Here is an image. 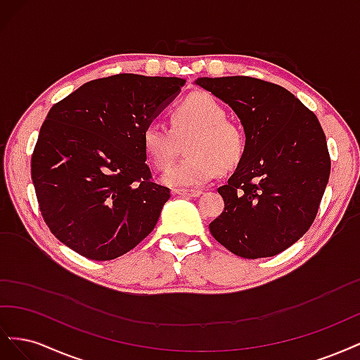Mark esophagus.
Instances as JSON below:
<instances>
[{"instance_id":"34e87169","label":"esophagus","mask_w":360,"mask_h":360,"mask_svg":"<svg viewBox=\"0 0 360 360\" xmlns=\"http://www.w3.org/2000/svg\"><path fill=\"white\" fill-rule=\"evenodd\" d=\"M174 193L180 195V197H184V198H198L202 192L195 191V189H174Z\"/></svg>"}]
</instances>
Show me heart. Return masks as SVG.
Returning a JSON list of instances; mask_svg holds the SVG:
<instances>
[{
    "mask_svg": "<svg viewBox=\"0 0 360 360\" xmlns=\"http://www.w3.org/2000/svg\"><path fill=\"white\" fill-rule=\"evenodd\" d=\"M169 126L151 122L143 130L147 158L159 169L176 158L180 141L186 143V159L177 162L162 181L174 188L202 186L217 172L231 171L246 151L243 129L226 120L225 108L209 93H193L180 101L169 115Z\"/></svg>",
    "mask_w": 360,
    "mask_h": 360,
    "instance_id": "b5f03b06",
    "label": "heart"
}]
</instances>
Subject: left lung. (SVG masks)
Returning <instances> with one entry per match:
<instances>
[{
    "label": "left lung",
    "mask_w": 360,
    "mask_h": 360,
    "mask_svg": "<svg viewBox=\"0 0 360 360\" xmlns=\"http://www.w3.org/2000/svg\"><path fill=\"white\" fill-rule=\"evenodd\" d=\"M195 84L240 118L246 151L217 189L224 212L209 225L233 254L274 257L309 230L329 181L330 156L319 118L284 86L249 76Z\"/></svg>",
    "instance_id": "8db88e82"
}]
</instances>
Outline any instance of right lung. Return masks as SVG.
Segmentation results:
<instances>
[{
	"instance_id": "right-lung-1",
	"label": "right lung",
	"mask_w": 360,
	"mask_h": 360,
	"mask_svg": "<svg viewBox=\"0 0 360 360\" xmlns=\"http://www.w3.org/2000/svg\"><path fill=\"white\" fill-rule=\"evenodd\" d=\"M184 82L120 73L86 82L51 108L31 179L43 219L61 243L108 261L153 231L171 195L151 181L143 130Z\"/></svg>"
}]
</instances>
